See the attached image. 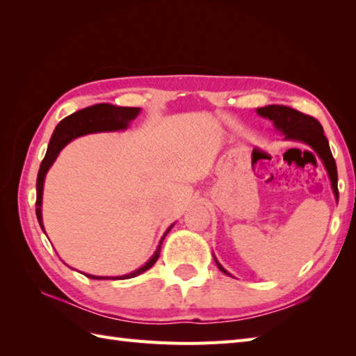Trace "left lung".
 <instances>
[{"label": "left lung", "instance_id": "8db88e82", "mask_svg": "<svg viewBox=\"0 0 356 356\" xmlns=\"http://www.w3.org/2000/svg\"><path fill=\"white\" fill-rule=\"evenodd\" d=\"M257 113L263 118L270 119L277 130L284 136L286 140L305 142L320 156L324 163V168H326L329 174L332 190H334V194L338 200L337 163L334 156L330 153L329 140L324 136V130L318 120L291 107H284V105H266L263 108H257ZM216 263L223 274H228V270L223 269L220 263L217 260Z\"/></svg>", "mask_w": 356, "mask_h": 356}]
</instances>
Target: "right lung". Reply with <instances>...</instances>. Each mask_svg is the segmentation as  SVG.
<instances>
[{
  "instance_id": "1",
  "label": "right lung",
  "mask_w": 356,
  "mask_h": 356,
  "mask_svg": "<svg viewBox=\"0 0 356 356\" xmlns=\"http://www.w3.org/2000/svg\"><path fill=\"white\" fill-rule=\"evenodd\" d=\"M140 113V108L138 107H118V105H111V104H96L92 105V107L82 108L73 115L67 116L63 119L55 128V131L51 134V139L49 142V148L47 153H45V157L42 159L40 171H38V179H36V217L38 222H40V226L44 231V225H42V214H41V205H42V188H44V179L45 174H47L49 168L53 165V162L56 161V157L59 154L67 143L72 142L73 139L79 138V136L90 134V133H101V131H118V130H125L130 125L133 119H136ZM174 223L170 226L166 232L163 234L162 240L159 241V246L156 249L154 255L143 264L142 268L136 269L134 272H130L127 275H120V277H97V275H90L86 274L88 278L93 280H127V278H133L140 275L142 272L148 270L153 264L157 261L159 255H161V246L162 241L165 238L166 234L170 232Z\"/></svg>"
}]
</instances>
